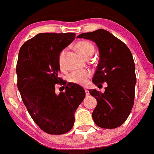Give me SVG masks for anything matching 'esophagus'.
I'll return each mask as SVG.
<instances>
[{
	"label": "esophagus",
	"instance_id": "34e87169",
	"mask_svg": "<svg viewBox=\"0 0 154 154\" xmlns=\"http://www.w3.org/2000/svg\"><path fill=\"white\" fill-rule=\"evenodd\" d=\"M85 94H86V96H89L90 95V93H89V91L87 89H85Z\"/></svg>",
	"mask_w": 154,
	"mask_h": 154
}]
</instances>
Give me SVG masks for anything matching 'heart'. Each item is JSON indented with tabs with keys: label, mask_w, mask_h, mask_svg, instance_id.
<instances>
[{
	"label": "heart",
	"mask_w": 154,
	"mask_h": 154,
	"mask_svg": "<svg viewBox=\"0 0 154 154\" xmlns=\"http://www.w3.org/2000/svg\"><path fill=\"white\" fill-rule=\"evenodd\" d=\"M75 49L84 57H87L91 55L94 51V46L91 42L87 40H81L77 42L75 45ZM66 54V49L60 51L58 57V64L60 67L63 68L64 66V57ZM91 76V72L88 70H80L73 72L68 76V81L70 83L75 85L85 86L88 84V79Z\"/></svg>",
	"instance_id": "1"
}]
</instances>
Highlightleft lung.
<instances>
[{
  "instance_id": "left-lung-1",
  "label": "left lung",
  "mask_w": 154,
  "mask_h": 154,
  "mask_svg": "<svg viewBox=\"0 0 154 154\" xmlns=\"http://www.w3.org/2000/svg\"><path fill=\"white\" fill-rule=\"evenodd\" d=\"M77 37L97 44L100 60L93 82L108 85L104 93L89 90L97 101L93 120L102 128H117L125 122L134 104L136 77L132 53L125 43L103 29L81 33Z\"/></svg>"
}]
</instances>
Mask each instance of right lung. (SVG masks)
I'll list each match as a JSON object with an SVG mask.
<instances>
[{"instance_id":"right-lung-1","label":"right lung","mask_w":154,"mask_h":154,"mask_svg":"<svg viewBox=\"0 0 154 154\" xmlns=\"http://www.w3.org/2000/svg\"><path fill=\"white\" fill-rule=\"evenodd\" d=\"M75 38L74 33H41L19 50L17 86L22 101L36 125L51 135L66 133L75 122V112L85 97L82 87L58 77L60 51ZM66 85L57 95L54 85Z\"/></svg>"}]
</instances>
